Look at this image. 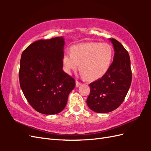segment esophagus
Segmentation results:
<instances>
[{
    "mask_svg": "<svg viewBox=\"0 0 151 151\" xmlns=\"http://www.w3.org/2000/svg\"><path fill=\"white\" fill-rule=\"evenodd\" d=\"M81 84H82L81 82H78V81H76V87H78V86H81Z\"/></svg>",
    "mask_w": 151,
    "mask_h": 151,
    "instance_id": "esophagus-1",
    "label": "esophagus"
}]
</instances>
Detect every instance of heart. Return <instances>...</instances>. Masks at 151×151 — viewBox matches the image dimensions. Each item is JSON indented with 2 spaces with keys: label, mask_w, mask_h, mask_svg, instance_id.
<instances>
[{
  "label": "heart",
  "mask_w": 151,
  "mask_h": 151,
  "mask_svg": "<svg viewBox=\"0 0 151 151\" xmlns=\"http://www.w3.org/2000/svg\"><path fill=\"white\" fill-rule=\"evenodd\" d=\"M70 54L62 56V64L65 72L70 74L77 69L88 81L102 77L110 68L114 55L113 47L107 43L90 41L72 45Z\"/></svg>",
  "instance_id": "heart-1"
}]
</instances>
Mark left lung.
<instances>
[{"instance_id":"left-lung-1","label":"left lung","mask_w":151,"mask_h":151,"mask_svg":"<svg viewBox=\"0 0 151 151\" xmlns=\"http://www.w3.org/2000/svg\"><path fill=\"white\" fill-rule=\"evenodd\" d=\"M114 47L113 62L107 72L89 84L88 107L97 113H108L117 109L124 100L132 82L130 59L127 50L116 40L110 39Z\"/></svg>"}]
</instances>
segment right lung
<instances>
[{
    "instance_id": "obj_1",
    "label": "right lung",
    "mask_w": 151,
    "mask_h": 151,
    "mask_svg": "<svg viewBox=\"0 0 151 151\" xmlns=\"http://www.w3.org/2000/svg\"><path fill=\"white\" fill-rule=\"evenodd\" d=\"M63 37L35 41L22 53L19 77L25 98L41 114L60 113L75 87V81L62 70Z\"/></svg>"
}]
</instances>
